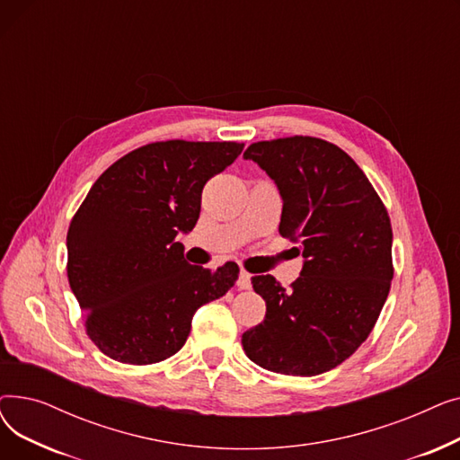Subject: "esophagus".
Listing matches in <instances>:
<instances>
[{
  "instance_id": "1",
  "label": "esophagus",
  "mask_w": 460,
  "mask_h": 460,
  "mask_svg": "<svg viewBox=\"0 0 460 460\" xmlns=\"http://www.w3.org/2000/svg\"><path fill=\"white\" fill-rule=\"evenodd\" d=\"M236 285H238V288H244V291H246V288L252 287V274H248L246 270H240Z\"/></svg>"
}]
</instances>
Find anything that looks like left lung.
Masks as SVG:
<instances>
[{
    "instance_id": "1",
    "label": "left lung",
    "mask_w": 460,
    "mask_h": 460,
    "mask_svg": "<svg viewBox=\"0 0 460 460\" xmlns=\"http://www.w3.org/2000/svg\"><path fill=\"white\" fill-rule=\"evenodd\" d=\"M244 158L276 182L283 201L279 233L300 243L304 257L288 291L270 274L252 278L267 315L244 332V352L274 373H326L367 340L388 298V210L358 164L324 139L259 141Z\"/></svg>"
}]
</instances>
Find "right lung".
<instances>
[{
    "label": "right lung",
    "mask_w": 460,
    "mask_h": 460,
    "mask_svg": "<svg viewBox=\"0 0 460 460\" xmlns=\"http://www.w3.org/2000/svg\"><path fill=\"white\" fill-rule=\"evenodd\" d=\"M233 141H158L96 179L66 233V274L91 341L111 359L149 366L182 349L196 311L238 278L184 261L179 233L201 212V191L243 153Z\"/></svg>",
    "instance_id": "obj_1"
}]
</instances>
